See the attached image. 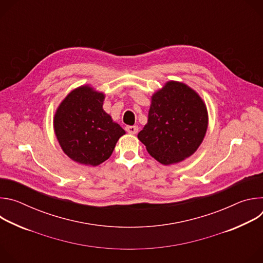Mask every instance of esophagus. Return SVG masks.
<instances>
[{
	"label": "esophagus",
	"instance_id": "34e87169",
	"mask_svg": "<svg viewBox=\"0 0 263 263\" xmlns=\"http://www.w3.org/2000/svg\"><path fill=\"white\" fill-rule=\"evenodd\" d=\"M126 131L129 134H136L138 132V127L137 126H127Z\"/></svg>",
	"mask_w": 263,
	"mask_h": 263
}]
</instances>
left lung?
Masks as SVG:
<instances>
[{"mask_svg": "<svg viewBox=\"0 0 263 263\" xmlns=\"http://www.w3.org/2000/svg\"><path fill=\"white\" fill-rule=\"evenodd\" d=\"M147 123L138 139L158 162L170 165L192 156L208 128L207 107L192 87L168 81L152 96Z\"/></svg>", "mask_w": 263, "mask_h": 263, "instance_id": "1", "label": "left lung"}]
</instances>
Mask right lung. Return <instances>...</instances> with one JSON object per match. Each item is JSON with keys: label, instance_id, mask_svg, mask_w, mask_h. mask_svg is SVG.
Masks as SVG:
<instances>
[{"label": "right lung", "instance_id": "obj_1", "mask_svg": "<svg viewBox=\"0 0 263 263\" xmlns=\"http://www.w3.org/2000/svg\"><path fill=\"white\" fill-rule=\"evenodd\" d=\"M104 100L103 92L82 85L71 90L55 112L54 131L62 151L80 164L103 163L126 134L104 111Z\"/></svg>", "mask_w": 263, "mask_h": 263}]
</instances>
